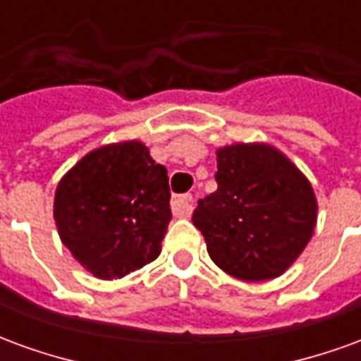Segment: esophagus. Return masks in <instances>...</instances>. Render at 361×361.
I'll use <instances>...</instances> for the list:
<instances>
[{
	"label": "esophagus",
	"instance_id": "obj_1",
	"mask_svg": "<svg viewBox=\"0 0 361 361\" xmlns=\"http://www.w3.org/2000/svg\"><path fill=\"white\" fill-rule=\"evenodd\" d=\"M172 212L178 219H185L193 212V197L191 195H178L172 199Z\"/></svg>",
	"mask_w": 361,
	"mask_h": 361
}]
</instances>
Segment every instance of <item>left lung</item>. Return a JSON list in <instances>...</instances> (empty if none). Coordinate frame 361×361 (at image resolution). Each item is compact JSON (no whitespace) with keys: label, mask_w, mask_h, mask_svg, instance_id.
Listing matches in <instances>:
<instances>
[{"label":"left lung","mask_w":361,"mask_h":361,"mask_svg":"<svg viewBox=\"0 0 361 361\" xmlns=\"http://www.w3.org/2000/svg\"><path fill=\"white\" fill-rule=\"evenodd\" d=\"M216 162L219 189L199 199L193 212L209 255L234 279H276L313 235L317 201L311 183L263 142L219 149Z\"/></svg>","instance_id":"obj_1"}]
</instances>
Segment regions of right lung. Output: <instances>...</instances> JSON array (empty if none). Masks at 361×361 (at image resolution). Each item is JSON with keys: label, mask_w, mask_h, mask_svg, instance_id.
<instances>
[{"label": "right lung", "mask_w": 361, "mask_h": 361, "mask_svg": "<svg viewBox=\"0 0 361 361\" xmlns=\"http://www.w3.org/2000/svg\"><path fill=\"white\" fill-rule=\"evenodd\" d=\"M54 219L87 271L121 279L160 255L172 220L168 170L139 141L100 147L61 178Z\"/></svg>", "instance_id": "1"}]
</instances>
